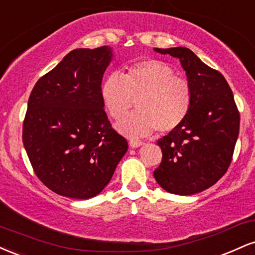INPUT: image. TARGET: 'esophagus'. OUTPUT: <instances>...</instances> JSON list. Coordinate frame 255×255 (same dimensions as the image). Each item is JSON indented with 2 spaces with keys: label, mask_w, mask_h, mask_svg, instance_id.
Here are the masks:
<instances>
[{
  "label": "esophagus",
  "mask_w": 255,
  "mask_h": 255,
  "mask_svg": "<svg viewBox=\"0 0 255 255\" xmlns=\"http://www.w3.org/2000/svg\"><path fill=\"white\" fill-rule=\"evenodd\" d=\"M128 144H130V146H132V148H138V146L143 145V142L138 139H130L128 140Z\"/></svg>",
  "instance_id": "obj_1"
}]
</instances>
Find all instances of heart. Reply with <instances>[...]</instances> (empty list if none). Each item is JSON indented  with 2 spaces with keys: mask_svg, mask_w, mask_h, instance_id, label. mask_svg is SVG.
<instances>
[{
  "mask_svg": "<svg viewBox=\"0 0 255 255\" xmlns=\"http://www.w3.org/2000/svg\"><path fill=\"white\" fill-rule=\"evenodd\" d=\"M105 109L119 121L133 106L138 111L118 123V130L130 137L169 132L180 127L192 106L193 92L187 80L175 75L168 63L144 59L130 65L122 75L111 74L101 87Z\"/></svg>",
  "mask_w": 255,
  "mask_h": 255,
  "instance_id": "b5f03b06",
  "label": "heart"
}]
</instances>
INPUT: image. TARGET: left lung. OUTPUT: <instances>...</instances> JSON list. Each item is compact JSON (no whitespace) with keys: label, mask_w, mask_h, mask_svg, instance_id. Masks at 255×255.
Masks as SVG:
<instances>
[{"label":"left lung","mask_w":255,"mask_h":255,"mask_svg":"<svg viewBox=\"0 0 255 255\" xmlns=\"http://www.w3.org/2000/svg\"><path fill=\"white\" fill-rule=\"evenodd\" d=\"M155 51L179 58L193 100L180 127L158 139L162 161L154 176L167 192L190 196L215 185L228 170L240 130V112L223 75L190 49Z\"/></svg>","instance_id":"1"}]
</instances>
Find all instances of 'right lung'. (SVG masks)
<instances>
[{
  "label": "right lung",
  "instance_id": "right-lung-1",
  "mask_svg": "<svg viewBox=\"0 0 255 255\" xmlns=\"http://www.w3.org/2000/svg\"><path fill=\"white\" fill-rule=\"evenodd\" d=\"M111 47L76 49L37 81L22 142L35 175L61 196L88 199L109 184L128 140L107 118L101 98Z\"/></svg>",
  "mask_w": 255,
  "mask_h": 255
}]
</instances>
